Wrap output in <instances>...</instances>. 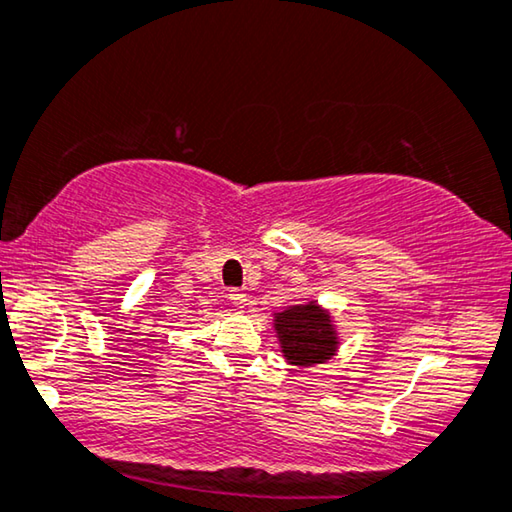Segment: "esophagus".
<instances>
[{
	"instance_id": "obj_1",
	"label": "esophagus",
	"mask_w": 512,
	"mask_h": 512,
	"mask_svg": "<svg viewBox=\"0 0 512 512\" xmlns=\"http://www.w3.org/2000/svg\"><path fill=\"white\" fill-rule=\"evenodd\" d=\"M227 299L232 301V305H236V308H246V294L241 292V289H236V287H232V289H227Z\"/></svg>"
}]
</instances>
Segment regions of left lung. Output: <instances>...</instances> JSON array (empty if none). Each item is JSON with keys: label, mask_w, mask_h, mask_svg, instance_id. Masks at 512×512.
Returning a JSON list of instances; mask_svg holds the SVG:
<instances>
[{"label": "left lung", "mask_w": 512, "mask_h": 512, "mask_svg": "<svg viewBox=\"0 0 512 512\" xmlns=\"http://www.w3.org/2000/svg\"><path fill=\"white\" fill-rule=\"evenodd\" d=\"M282 354L294 365L324 363L335 352V331L331 317L317 308V303L294 305L276 315Z\"/></svg>", "instance_id": "1"}]
</instances>
